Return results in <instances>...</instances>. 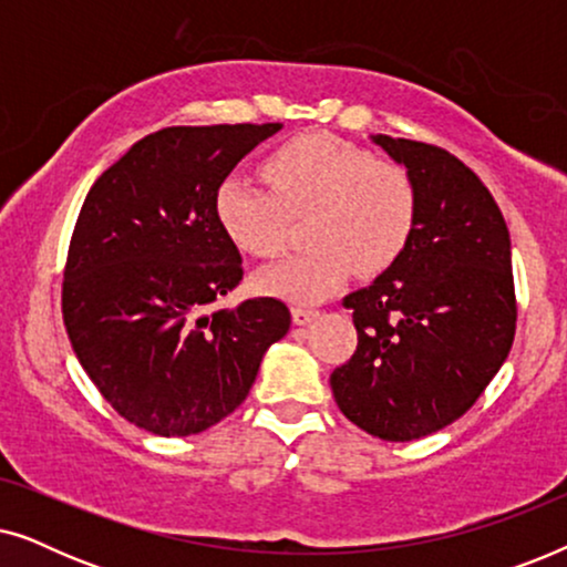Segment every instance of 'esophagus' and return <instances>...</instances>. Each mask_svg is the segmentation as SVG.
Here are the masks:
<instances>
[{
	"mask_svg": "<svg viewBox=\"0 0 567 567\" xmlns=\"http://www.w3.org/2000/svg\"><path fill=\"white\" fill-rule=\"evenodd\" d=\"M320 315L315 307H305V305H297L291 309V317H293V324H309L315 320V317Z\"/></svg>",
	"mask_w": 567,
	"mask_h": 567,
	"instance_id": "esophagus-1",
	"label": "esophagus"
}]
</instances>
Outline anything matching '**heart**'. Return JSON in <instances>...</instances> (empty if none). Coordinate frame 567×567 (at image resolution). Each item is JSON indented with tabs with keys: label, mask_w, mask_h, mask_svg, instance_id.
I'll return each mask as SVG.
<instances>
[{
	"label": "heart",
	"mask_w": 567,
	"mask_h": 567,
	"mask_svg": "<svg viewBox=\"0 0 567 567\" xmlns=\"http://www.w3.org/2000/svg\"><path fill=\"white\" fill-rule=\"evenodd\" d=\"M262 175L274 193L229 177L216 188L214 214L243 252L274 258L289 239V216H312V250L266 266L260 291L312 305L346 286L353 270L377 276L405 252L417 219V193L398 162L374 159L330 134L291 138L270 154Z\"/></svg>",
	"instance_id": "1"
}]
</instances>
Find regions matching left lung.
<instances>
[{
	"label": "left lung",
	"instance_id": "left-lung-1",
	"mask_svg": "<svg viewBox=\"0 0 567 567\" xmlns=\"http://www.w3.org/2000/svg\"><path fill=\"white\" fill-rule=\"evenodd\" d=\"M369 138L413 177L417 219L405 252L343 299L359 346L330 386L359 429L413 441L467 413L508 359L511 237L491 190L452 154L410 138Z\"/></svg>",
	"mask_w": 567,
	"mask_h": 567
}]
</instances>
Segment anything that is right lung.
<instances>
[{"mask_svg": "<svg viewBox=\"0 0 567 567\" xmlns=\"http://www.w3.org/2000/svg\"><path fill=\"white\" fill-rule=\"evenodd\" d=\"M281 123L173 126L136 142L84 198L61 309L72 348L115 413L193 436L235 413L291 328L274 297L208 312L243 281L216 188Z\"/></svg>", "mask_w": 567, "mask_h": 567, "instance_id": "right-lung-1", "label": "right lung"}]
</instances>
